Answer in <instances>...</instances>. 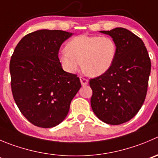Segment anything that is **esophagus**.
Instances as JSON below:
<instances>
[{"mask_svg":"<svg viewBox=\"0 0 158 158\" xmlns=\"http://www.w3.org/2000/svg\"><path fill=\"white\" fill-rule=\"evenodd\" d=\"M80 81H81V85H83V86H85V85H87L88 84V80H87L86 78L83 77H81Z\"/></svg>","mask_w":158,"mask_h":158,"instance_id":"esophagus-1","label":"esophagus"}]
</instances>
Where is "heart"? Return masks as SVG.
Wrapping results in <instances>:
<instances>
[{"label":"heart","mask_w":158,"mask_h":158,"mask_svg":"<svg viewBox=\"0 0 158 158\" xmlns=\"http://www.w3.org/2000/svg\"><path fill=\"white\" fill-rule=\"evenodd\" d=\"M117 54V45L109 36L81 35L73 37L58 56L64 70L76 73L82 62L85 73L91 77L104 74L112 67Z\"/></svg>","instance_id":"b5f03b06"}]
</instances>
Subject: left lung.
<instances>
[{"label":"left lung","mask_w":158,"mask_h":158,"mask_svg":"<svg viewBox=\"0 0 158 158\" xmlns=\"http://www.w3.org/2000/svg\"><path fill=\"white\" fill-rule=\"evenodd\" d=\"M117 45L112 67L90 80L91 106L96 116L110 125H119L136 115L145 100L151 64L143 42L123 28L100 31Z\"/></svg>","instance_id":"obj_1"}]
</instances>
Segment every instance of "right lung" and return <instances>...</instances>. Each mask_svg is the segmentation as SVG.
<instances>
[{"mask_svg": "<svg viewBox=\"0 0 158 158\" xmlns=\"http://www.w3.org/2000/svg\"><path fill=\"white\" fill-rule=\"evenodd\" d=\"M73 33L43 29L21 40L10 61L11 91L22 115L33 125L51 128L64 121L81 87L62 68L60 47Z\"/></svg>", "mask_w": 158, "mask_h": 158, "instance_id": "right-lung-1", "label": "right lung"}]
</instances>
